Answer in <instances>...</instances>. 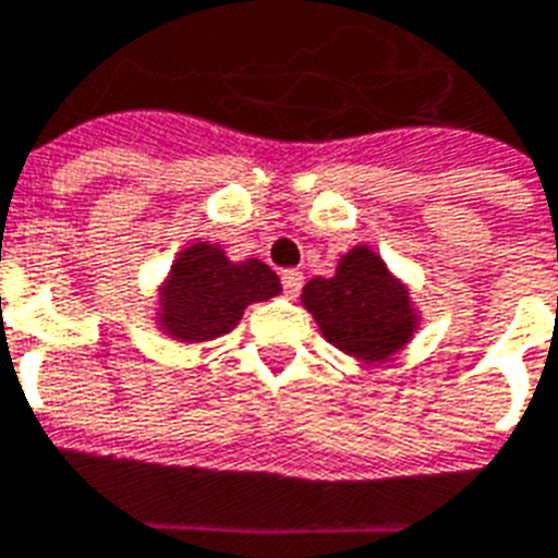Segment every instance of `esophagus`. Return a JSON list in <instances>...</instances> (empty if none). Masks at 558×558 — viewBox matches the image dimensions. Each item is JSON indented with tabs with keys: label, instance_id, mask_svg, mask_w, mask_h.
<instances>
[{
	"label": "esophagus",
	"instance_id": "esophagus-1",
	"mask_svg": "<svg viewBox=\"0 0 558 558\" xmlns=\"http://www.w3.org/2000/svg\"><path fill=\"white\" fill-rule=\"evenodd\" d=\"M280 283H283V292H287L289 298H298V292L304 287V275L298 269H287L280 275Z\"/></svg>",
	"mask_w": 558,
	"mask_h": 558
}]
</instances>
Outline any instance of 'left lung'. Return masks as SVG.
I'll return each instance as SVG.
<instances>
[{
	"mask_svg": "<svg viewBox=\"0 0 558 558\" xmlns=\"http://www.w3.org/2000/svg\"><path fill=\"white\" fill-rule=\"evenodd\" d=\"M301 301L316 316L327 342L368 363L395 354L415 330L407 289L365 245L348 251L333 278L310 280Z\"/></svg>",
	"mask_w": 558,
	"mask_h": 558,
	"instance_id": "obj_1",
	"label": "left lung"
}]
</instances>
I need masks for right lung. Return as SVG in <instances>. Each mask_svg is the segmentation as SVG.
<instances>
[{
    "instance_id": "obj_1",
    "label": "right lung",
    "mask_w": 558,
    "mask_h": 558,
    "mask_svg": "<svg viewBox=\"0 0 558 558\" xmlns=\"http://www.w3.org/2000/svg\"><path fill=\"white\" fill-rule=\"evenodd\" d=\"M278 292V275L266 263H231L222 248L195 242L169 271L160 292V325L181 342H207L228 333L248 304Z\"/></svg>"
}]
</instances>
